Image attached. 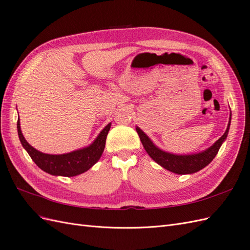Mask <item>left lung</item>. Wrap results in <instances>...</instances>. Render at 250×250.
<instances>
[{"label": "left lung", "mask_w": 250, "mask_h": 250, "mask_svg": "<svg viewBox=\"0 0 250 250\" xmlns=\"http://www.w3.org/2000/svg\"><path fill=\"white\" fill-rule=\"evenodd\" d=\"M229 125L230 119L229 126L226 128V131L213 146H210L208 149L203 151V152L191 155H176L165 152V151L158 149L139 127H137V131L139 133V137L141 139L144 148H145L147 153L154 162H156L158 165H161L162 167L173 173L192 174L203 169L206 166H208L214 160V157L217 155L222 143L225 141L226 137H228Z\"/></svg>", "instance_id": "8db88e82"}]
</instances>
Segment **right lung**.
Returning a JSON list of instances; mask_svg holds the SVG:
<instances>
[{
  "label": "right lung",
  "mask_w": 250,
  "mask_h": 250,
  "mask_svg": "<svg viewBox=\"0 0 250 250\" xmlns=\"http://www.w3.org/2000/svg\"><path fill=\"white\" fill-rule=\"evenodd\" d=\"M110 125L111 123L104 128L90 146L73 151V152L70 153L59 155L40 152L39 150L29 145L21 133L20 119L18 120V133L22 147L27 150L32 161L42 170L52 174V175L72 177L79 175L81 173H84L99 161L105 148V142H106V137L110 129Z\"/></svg>",
  "instance_id": "add662e5"
}]
</instances>
